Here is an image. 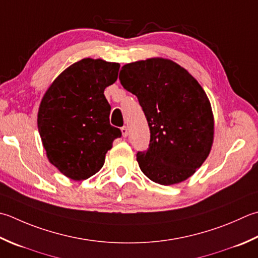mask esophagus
Returning a JSON list of instances; mask_svg holds the SVG:
<instances>
[{"mask_svg":"<svg viewBox=\"0 0 258 258\" xmlns=\"http://www.w3.org/2000/svg\"><path fill=\"white\" fill-rule=\"evenodd\" d=\"M120 132H122V135L124 136V138H126V136L128 135V128L126 127V126H123V127L120 128Z\"/></svg>","mask_w":258,"mask_h":258,"instance_id":"obj_1","label":"esophagus"}]
</instances>
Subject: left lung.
<instances>
[{"label": "left lung", "instance_id": "left-lung-1", "mask_svg": "<svg viewBox=\"0 0 258 258\" xmlns=\"http://www.w3.org/2000/svg\"><path fill=\"white\" fill-rule=\"evenodd\" d=\"M119 80L138 97L149 123V149L136 154L141 171L162 185L190 178L214 143V114L201 85L180 64L160 57L124 64Z\"/></svg>", "mask_w": 258, "mask_h": 258}]
</instances>
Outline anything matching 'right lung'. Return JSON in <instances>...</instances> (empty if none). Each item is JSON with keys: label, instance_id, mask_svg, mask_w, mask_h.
Wrapping results in <instances>:
<instances>
[{"label": "right lung", "instance_id": "right-lung-1", "mask_svg": "<svg viewBox=\"0 0 258 258\" xmlns=\"http://www.w3.org/2000/svg\"><path fill=\"white\" fill-rule=\"evenodd\" d=\"M119 63L85 58L69 66L44 93L38 130L49 162L82 181L103 168L119 128L109 124L104 90L117 80Z\"/></svg>", "mask_w": 258, "mask_h": 258}]
</instances>
